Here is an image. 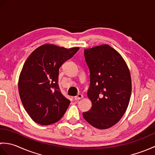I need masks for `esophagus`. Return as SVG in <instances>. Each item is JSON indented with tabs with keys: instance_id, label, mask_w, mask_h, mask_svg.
I'll use <instances>...</instances> for the list:
<instances>
[{
	"instance_id": "esophagus-1",
	"label": "esophagus",
	"mask_w": 155,
	"mask_h": 155,
	"mask_svg": "<svg viewBox=\"0 0 155 155\" xmlns=\"http://www.w3.org/2000/svg\"><path fill=\"white\" fill-rule=\"evenodd\" d=\"M83 94H77V96L74 97V100H76V101H77V100H80V99H81V98H83Z\"/></svg>"
}]
</instances>
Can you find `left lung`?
I'll return each instance as SVG.
<instances>
[{
  "label": "left lung",
  "mask_w": 155,
  "mask_h": 155,
  "mask_svg": "<svg viewBox=\"0 0 155 155\" xmlns=\"http://www.w3.org/2000/svg\"><path fill=\"white\" fill-rule=\"evenodd\" d=\"M84 54L90 71L87 96L92 107L83 117L93 127L106 129L119 121L128 107L130 71L120 54L108 45L84 49Z\"/></svg>",
  "instance_id": "1"
}]
</instances>
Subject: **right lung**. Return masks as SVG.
I'll return each instance as SVG.
<instances>
[{
	"label": "right lung",
	"instance_id": "right-lung-1",
	"mask_svg": "<svg viewBox=\"0 0 155 155\" xmlns=\"http://www.w3.org/2000/svg\"><path fill=\"white\" fill-rule=\"evenodd\" d=\"M78 49L43 45L26 61L19 77L18 91L25 109L37 123L49 125L63 117L71 101L59 88V68Z\"/></svg>",
	"mask_w": 155,
	"mask_h": 155
}]
</instances>
